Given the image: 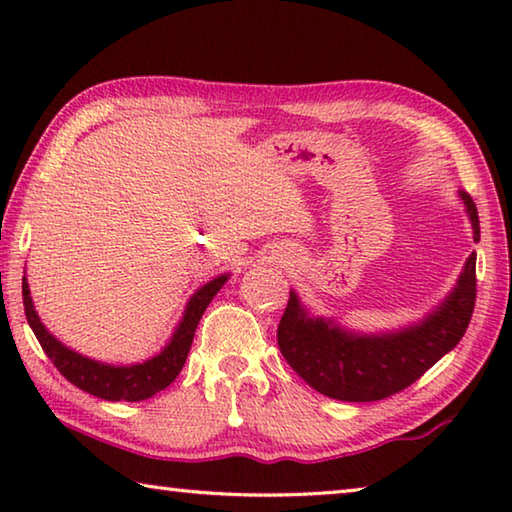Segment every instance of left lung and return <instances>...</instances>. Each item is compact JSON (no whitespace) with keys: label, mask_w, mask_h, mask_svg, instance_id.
Segmentation results:
<instances>
[{"label":"left lung","mask_w":512,"mask_h":512,"mask_svg":"<svg viewBox=\"0 0 512 512\" xmlns=\"http://www.w3.org/2000/svg\"><path fill=\"white\" fill-rule=\"evenodd\" d=\"M481 239L479 212L472 196L458 192ZM476 300V255L465 266L454 289L418 323L386 332H354L339 320L314 316L289 291V305L277 327V345L289 366L314 388L341 402H377L404 391L433 363L456 348L470 325Z\"/></svg>","instance_id":"8db88e82"}]
</instances>
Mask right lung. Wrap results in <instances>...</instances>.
I'll list each match as a JSON object with an SVG mask.
<instances>
[{"label": "right lung", "instance_id": "add662e5", "mask_svg": "<svg viewBox=\"0 0 512 512\" xmlns=\"http://www.w3.org/2000/svg\"><path fill=\"white\" fill-rule=\"evenodd\" d=\"M228 280L230 273H221L212 277L210 282H205L201 289H196L192 298L187 300L183 318H180V323L173 329L167 345L158 354H153V357L140 363H128V366H115V363L90 359L81 352L67 348L65 343H60L45 327L36 307H33L27 275L22 277L24 314H27L29 327L40 341L42 350L54 361L60 375L67 381H72L76 388L108 402H140L164 391L178 377V372L183 370L187 361L189 348H192L198 320H201L207 305H210L212 298Z\"/></svg>", "mask_w": 512, "mask_h": 512}]
</instances>
